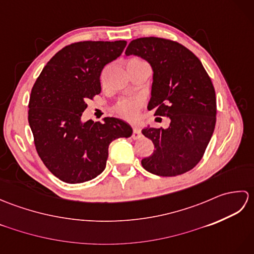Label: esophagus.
<instances>
[{"mask_svg":"<svg viewBox=\"0 0 254 254\" xmlns=\"http://www.w3.org/2000/svg\"><path fill=\"white\" fill-rule=\"evenodd\" d=\"M132 137L134 139H137L139 137H142V132H141V127L135 126L133 127V134H132Z\"/></svg>","mask_w":254,"mask_h":254,"instance_id":"34e87169","label":"esophagus"}]
</instances>
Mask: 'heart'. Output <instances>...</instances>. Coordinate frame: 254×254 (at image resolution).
<instances>
[{
	"mask_svg": "<svg viewBox=\"0 0 254 254\" xmlns=\"http://www.w3.org/2000/svg\"><path fill=\"white\" fill-rule=\"evenodd\" d=\"M143 106V99L139 97H127L118 102L116 106V111L122 118L127 120H134L138 115V111Z\"/></svg>",
	"mask_w": 254,
	"mask_h": 254,
	"instance_id": "heart-1",
	"label": "heart"
}]
</instances>
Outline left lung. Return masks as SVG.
<instances>
[{"instance_id":"left-lung-1","label":"left lung","mask_w":254,"mask_h":254,"mask_svg":"<svg viewBox=\"0 0 254 254\" xmlns=\"http://www.w3.org/2000/svg\"><path fill=\"white\" fill-rule=\"evenodd\" d=\"M127 56L149 63L153 84L148 110L169 118L167 128L142 130L154 143V153L142 159L150 174L175 177L191 170L203 157L216 123V97L201 61L176 41L146 37L132 40Z\"/></svg>"}]
</instances>
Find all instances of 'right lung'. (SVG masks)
Masks as SVG:
<instances>
[{"label": "right lung", "instance_id": "right-lung-1", "mask_svg": "<svg viewBox=\"0 0 254 254\" xmlns=\"http://www.w3.org/2000/svg\"><path fill=\"white\" fill-rule=\"evenodd\" d=\"M126 46V40H119L64 47L47 63L31 89L28 122L37 153L63 182L82 183L99 176L110 143L132 135L131 126L121 119L82 120L86 102L101 91L102 68L120 57Z\"/></svg>", "mask_w": 254, "mask_h": 254}]
</instances>
